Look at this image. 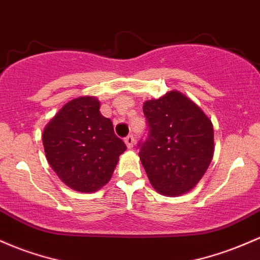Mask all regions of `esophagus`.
Returning <instances> with one entry per match:
<instances>
[{
  "mask_svg": "<svg viewBox=\"0 0 260 260\" xmlns=\"http://www.w3.org/2000/svg\"><path fill=\"white\" fill-rule=\"evenodd\" d=\"M124 143L128 148H133V145H135V137H133V135H129V136L125 137Z\"/></svg>",
  "mask_w": 260,
  "mask_h": 260,
  "instance_id": "obj_1",
  "label": "esophagus"
}]
</instances>
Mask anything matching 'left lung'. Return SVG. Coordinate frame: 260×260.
<instances>
[{
    "instance_id": "left-lung-1",
    "label": "left lung",
    "mask_w": 260,
    "mask_h": 260,
    "mask_svg": "<svg viewBox=\"0 0 260 260\" xmlns=\"http://www.w3.org/2000/svg\"><path fill=\"white\" fill-rule=\"evenodd\" d=\"M143 113L148 135L137 147L150 184L165 196L189 192L212 160V123L179 91L144 102Z\"/></svg>"
}]
</instances>
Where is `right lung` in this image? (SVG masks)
I'll use <instances>...</instances> for the list:
<instances>
[{
    "instance_id": "1",
    "label": "right lung",
    "mask_w": 260,
    "mask_h": 260,
    "mask_svg": "<svg viewBox=\"0 0 260 260\" xmlns=\"http://www.w3.org/2000/svg\"><path fill=\"white\" fill-rule=\"evenodd\" d=\"M43 145L56 175L80 192H93L107 184L118 156L127 149L91 96L71 100L50 119Z\"/></svg>"
}]
</instances>
